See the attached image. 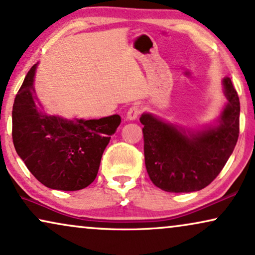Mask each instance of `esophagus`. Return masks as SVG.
Returning <instances> with one entry per match:
<instances>
[{
    "label": "esophagus",
    "mask_w": 255,
    "mask_h": 255,
    "mask_svg": "<svg viewBox=\"0 0 255 255\" xmlns=\"http://www.w3.org/2000/svg\"><path fill=\"white\" fill-rule=\"evenodd\" d=\"M140 112H141V109L139 105H132V107L128 109L127 112V118L130 121L137 120L138 116L140 115Z\"/></svg>",
    "instance_id": "esophagus-1"
}]
</instances>
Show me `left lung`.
<instances>
[{"mask_svg":"<svg viewBox=\"0 0 255 255\" xmlns=\"http://www.w3.org/2000/svg\"><path fill=\"white\" fill-rule=\"evenodd\" d=\"M227 98L213 128L187 131L143 114L144 156L148 177L166 192L203 190L216 179L236 147L239 137L240 102L231 78L223 79Z\"/></svg>","mask_w":255,"mask_h":255,"instance_id":"left-lung-1","label":"left lung"}]
</instances>
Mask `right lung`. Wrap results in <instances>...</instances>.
I'll return each mask as SVG.
<instances>
[{"label": "right lung", "mask_w": 255, "mask_h": 255, "mask_svg": "<svg viewBox=\"0 0 255 255\" xmlns=\"http://www.w3.org/2000/svg\"><path fill=\"white\" fill-rule=\"evenodd\" d=\"M26 74L12 107V141L32 176L52 190L78 191L97 177L103 152L121 124L112 115L99 120H64L42 114L34 77Z\"/></svg>", "instance_id": "right-lung-1"}]
</instances>
